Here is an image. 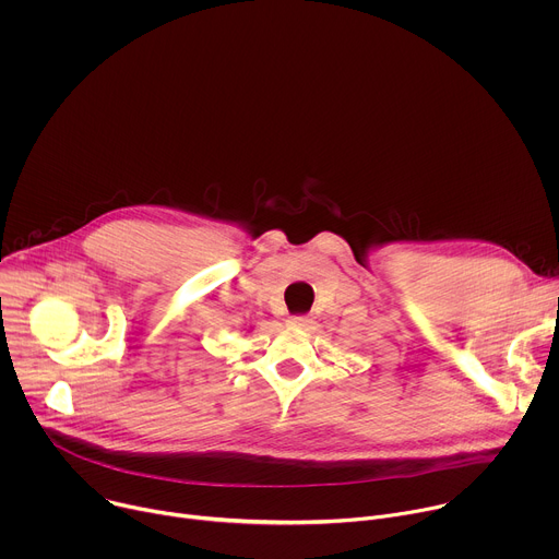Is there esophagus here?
I'll list each match as a JSON object with an SVG mask.
<instances>
[{
	"label": "esophagus",
	"mask_w": 559,
	"mask_h": 559,
	"mask_svg": "<svg viewBox=\"0 0 559 559\" xmlns=\"http://www.w3.org/2000/svg\"><path fill=\"white\" fill-rule=\"evenodd\" d=\"M292 328H307L309 323H311V318L307 316V313H294V316H289V321H287Z\"/></svg>",
	"instance_id": "esophagus-1"
}]
</instances>
